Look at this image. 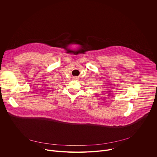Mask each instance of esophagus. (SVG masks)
<instances>
[{
    "instance_id": "esophagus-1",
    "label": "esophagus",
    "mask_w": 157,
    "mask_h": 157,
    "mask_svg": "<svg viewBox=\"0 0 157 157\" xmlns=\"http://www.w3.org/2000/svg\"><path fill=\"white\" fill-rule=\"evenodd\" d=\"M73 79L74 80H77V79H78V77H73Z\"/></svg>"
}]
</instances>
